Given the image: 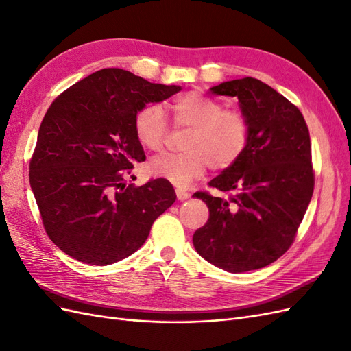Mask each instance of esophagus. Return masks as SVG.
I'll return each mask as SVG.
<instances>
[{
	"label": "esophagus",
	"instance_id": "34e87169",
	"mask_svg": "<svg viewBox=\"0 0 351 351\" xmlns=\"http://www.w3.org/2000/svg\"><path fill=\"white\" fill-rule=\"evenodd\" d=\"M176 195H177L178 200H186V199L190 197V193L186 192V190H183V189H177L176 190Z\"/></svg>",
	"mask_w": 351,
	"mask_h": 351
}]
</instances>
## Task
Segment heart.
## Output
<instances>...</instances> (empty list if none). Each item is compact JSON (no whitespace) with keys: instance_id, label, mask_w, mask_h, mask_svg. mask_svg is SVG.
<instances>
[{"instance_id":"obj_1","label":"heart","mask_w":351,"mask_h":351,"mask_svg":"<svg viewBox=\"0 0 351 351\" xmlns=\"http://www.w3.org/2000/svg\"><path fill=\"white\" fill-rule=\"evenodd\" d=\"M176 129L187 130L182 142L183 154H165L147 164L152 176L186 187L210 167L215 171L234 165L244 154L250 137L247 115L237 108H224L221 102L199 92H189L171 105ZM136 141L145 149L159 152L167 141V121L162 110L147 105L133 121Z\"/></svg>"}]
</instances>
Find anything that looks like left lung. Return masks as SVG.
Returning a JSON list of instances; mask_svg holds the SVG:
<instances>
[{"mask_svg": "<svg viewBox=\"0 0 351 351\" xmlns=\"http://www.w3.org/2000/svg\"><path fill=\"white\" fill-rule=\"evenodd\" d=\"M210 93L237 97L250 121L239 161L212 178L226 196L197 192L209 219L195 231L197 253L228 272L267 267L290 249L315 187L312 146L300 110L267 83L230 80Z\"/></svg>", "mask_w": 351, "mask_h": 351, "instance_id": "8db88e82", "label": "left lung"}]
</instances>
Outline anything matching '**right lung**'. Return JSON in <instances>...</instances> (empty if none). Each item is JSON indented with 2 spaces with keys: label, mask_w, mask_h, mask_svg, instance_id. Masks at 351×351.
Returning <instances> with one entry per match:
<instances>
[{
  "label": "right lung",
  "mask_w": 351,
  "mask_h": 351,
  "mask_svg": "<svg viewBox=\"0 0 351 351\" xmlns=\"http://www.w3.org/2000/svg\"><path fill=\"white\" fill-rule=\"evenodd\" d=\"M180 90L121 69H102L49 105L29 182L48 237L69 256L101 267L130 256L174 204L168 180L136 187L127 178L146 158L133 130L136 114Z\"/></svg>",
  "instance_id": "obj_1"
}]
</instances>
